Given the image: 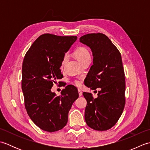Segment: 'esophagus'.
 Instances as JSON below:
<instances>
[{"label": "esophagus", "mask_w": 150, "mask_h": 150, "mask_svg": "<svg viewBox=\"0 0 150 150\" xmlns=\"http://www.w3.org/2000/svg\"><path fill=\"white\" fill-rule=\"evenodd\" d=\"M78 92H79V96H82V91L80 90V89H78Z\"/></svg>", "instance_id": "obj_1"}]
</instances>
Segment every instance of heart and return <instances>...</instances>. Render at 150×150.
<instances>
[{"label":"heart","instance_id":"1","mask_svg":"<svg viewBox=\"0 0 150 150\" xmlns=\"http://www.w3.org/2000/svg\"><path fill=\"white\" fill-rule=\"evenodd\" d=\"M74 55L75 57V58L78 60V61L80 63H82V62L84 61L85 60H86L88 59H91L90 52H89V51L86 48V47H80L76 50L74 52ZM66 60L67 56L64 55L62 60V66H64V64L66 61ZM74 82L77 86H79L81 83V81L79 80H75Z\"/></svg>","mask_w":150,"mask_h":150}]
</instances>
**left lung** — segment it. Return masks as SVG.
I'll use <instances>...</instances> for the list:
<instances>
[{
	"mask_svg": "<svg viewBox=\"0 0 150 150\" xmlns=\"http://www.w3.org/2000/svg\"><path fill=\"white\" fill-rule=\"evenodd\" d=\"M80 42L90 47L93 64L86 77L92 90L99 88L97 98L84 92L87 100L84 118L87 125L98 131H106L117 123L125 106V75L120 53L110 39L101 33H90Z\"/></svg>",
	"mask_w": 150,
	"mask_h": 150,
	"instance_id": "obj_1",
	"label": "left lung"
}]
</instances>
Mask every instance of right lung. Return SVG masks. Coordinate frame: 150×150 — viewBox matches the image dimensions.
<instances>
[{"instance_id":"1","label":"right lung","mask_w":150,"mask_h":150,"mask_svg":"<svg viewBox=\"0 0 150 150\" xmlns=\"http://www.w3.org/2000/svg\"><path fill=\"white\" fill-rule=\"evenodd\" d=\"M77 36L43 34L33 43L25 55L22 70V90L28 115L44 131L54 132L64 127L68 112L79 97L73 85L63 89L56 96L51 89L63 75L62 60ZM60 82H59V83Z\"/></svg>"}]
</instances>
